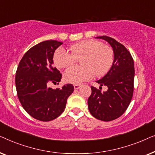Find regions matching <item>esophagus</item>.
Returning <instances> with one entry per match:
<instances>
[{"mask_svg": "<svg viewBox=\"0 0 155 155\" xmlns=\"http://www.w3.org/2000/svg\"><path fill=\"white\" fill-rule=\"evenodd\" d=\"M80 87V84H74V88H75V90H78V89H79Z\"/></svg>", "mask_w": 155, "mask_h": 155, "instance_id": "esophagus-1", "label": "esophagus"}]
</instances>
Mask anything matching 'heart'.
Wrapping results in <instances>:
<instances>
[{"mask_svg":"<svg viewBox=\"0 0 155 155\" xmlns=\"http://www.w3.org/2000/svg\"><path fill=\"white\" fill-rule=\"evenodd\" d=\"M71 54L62 47L56 49L54 63L58 68H65L80 61L81 66L75 65L64 73L66 82L79 84L92 78L94 75H105L114 63V54L111 46L94 39L84 40L71 46Z\"/></svg>","mask_w":155,"mask_h":155,"instance_id":"obj_1","label":"heart"}]
</instances>
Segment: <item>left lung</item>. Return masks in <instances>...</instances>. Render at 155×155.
Masks as SVG:
<instances>
[{"instance_id": "obj_1", "label": "left lung", "mask_w": 155, "mask_h": 155, "mask_svg": "<svg viewBox=\"0 0 155 155\" xmlns=\"http://www.w3.org/2000/svg\"><path fill=\"white\" fill-rule=\"evenodd\" d=\"M96 38L109 42L113 48L114 60L109 72L97 81L101 86H107L108 90L101 92L91 86L92 94L88 98V108L94 118L103 121H111L124 114L132 99L134 61L128 50L113 38L107 36Z\"/></svg>"}]
</instances>
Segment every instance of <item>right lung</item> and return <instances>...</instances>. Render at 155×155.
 Instances as JSON below:
<instances>
[{
	"instance_id": "1",
	"label": "right lung",
	"mask_w": 155,
	"mask_h": 155,
	"mask_svg": "<svg viewBox=\"0 0 155 155\" xmlns=\"http://www.w3.org/2000/svg\"><path fill=\"white\" fill-rule=\"evenodd\" d=\"M63 42H40L25 53L15 75L17 94L24 109L35 119L50 121L64 111L67 99L74 91L72 84L56 90L50 83H59L62 74L53 65L55 50Z\"/></svg>"
}]
</instances>
